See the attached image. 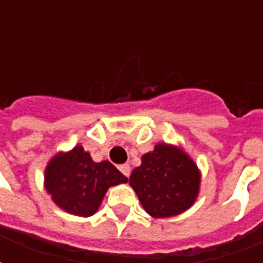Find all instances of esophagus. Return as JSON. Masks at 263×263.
Instances as JSON below:
<instances>
[{
    "label": "esophagus",
    "mask_w": 263,
    "mask_h": 263,
    "mask_svg": "<svg viewBox=\"0 0 263 263\" xmlns=\"http://www.w3.org/2000/svg\"><path fill=\"white\" fill-rule=\"evenodd\" d=\"M118 169H120L121 173H122L124 176L129 177V175H131V167H129V165H126V163L125 165H121Z\"/></svg>",
    "instance_id": "1"
}]
</instances>
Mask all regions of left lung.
<instances>
[{"instance_id": "8db88e82", "label": "left lung", "mask_w": 263, "mask_h": 263, "mask_svg": "<svg viewBox=\"0 0 263 263\" xmlns=\"http://www.w3.org/2000/svg\"><path fill=\"white\" fill-rule=\"evenodd\" d=\"M142 207L155 218L187 210L197 197L200 175L194 162L180 149L160 143L142 156V165L129 177Z\"/></svg>"}]
</instances>
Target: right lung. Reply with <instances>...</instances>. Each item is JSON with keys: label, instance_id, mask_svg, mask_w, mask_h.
Instances as JSON below:
<instances>
[{"label": "right lung", "instance_id": "add662e5", "mask_svg": "<svg viewBox=\"0 0 263 263\" xmlns=\"http://www.w3.org/2000/svg\"><path fill=\"white\" fill-rule=\"evenodd\" d=\"M126 182L128 179L111 162L96 163L81 146L56 155L45 172V186L54 203L80 217L97 211L108 187Z\"/></svg>", "mask_w": 263, "mask_h": 263}]
</instances>
